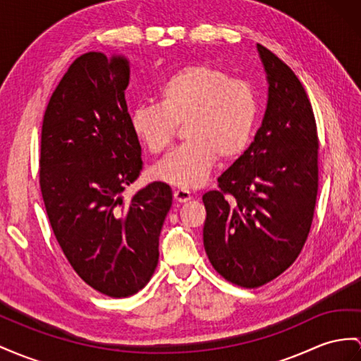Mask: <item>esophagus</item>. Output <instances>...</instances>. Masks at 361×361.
Instances as JSON below:
<instances>
[{
  "label": "esophagus",
  "mask_w": 361,
  "mask_h": 361,
  "mask_svg": "<svg viewBox=\"0 0 361 361\" xmlns=\"http://www.w3.org/2000/svg\"><path fill=\"white\" fill-rule=\"evenodd\" d=\"M190 198H192V193L186 189H178V190L173 192V200L177 202H186Z\"/></svg>",
  "instance_id": "34e87169"
}]
</instances>
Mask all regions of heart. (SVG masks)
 <instances>
[{
	"label": "heart",
	"instance_id": "obj_1",
	"mask_svg": "<svg viewBox=\"0 0 361 361\" xmlns=\"http://www.w3.org/2000/svg\"><path fill=\"white\" fill-rule=\"evenodd\" d=\"M159 105H138L131 128L151 154L172 146L177 126L186 140L155 166V178L183 189L200 188L216 159L228 161L250 143L257 118L252 85L207 63L175 71L159 88Z\"/></svg>",
	"mask_w": 361,
	"mask_h": 361
}]
</instances>
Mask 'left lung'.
<instances>
[{"instance_id":"8db88e82","label":"left lung","mask_w":361,"mask_h":361,"mask_svg":"<svg viewBox=\"0 0 361 361\" xmlns=\"http://www.w3.org/2000/svg\"><path fill=\"white\" fill-rule=\"evenodd\" d=\"M269 104L250 147L202 195V241L226 281L257 288L281 276L307 243L319 189V135L311 102L286 63L257 44Z\"/></svg>"}]
</instances>
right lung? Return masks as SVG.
Returning a JSON list of instances; mask_svg holds the SVG:
<instances>
[{"label": "right lung", "mask_w": 361, "mask_h": 361, "mask_svg": "<svg viewBox=\"0 0 361 361\" xmlns=\"http://www.w3.org/2000/svg\"><path fill=\"white\" fill-rule=\"evenodd\" d=\"M128 82L126 59L82 54L53 91L41 131L39 184L53 233L80 279L109 298L149 282L172 206L161 181L122 197L143 169Z\"/></svg>", "instance_id": "obj_1"}]
</instances>
